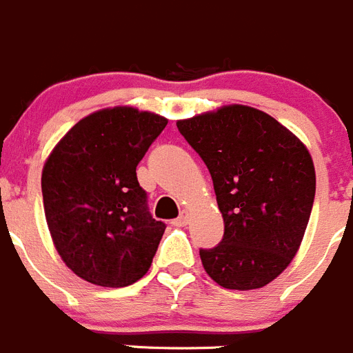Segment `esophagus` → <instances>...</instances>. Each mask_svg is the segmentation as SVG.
I'll return each mask as SVG.
<instances>
[{
  "mask_svg": "<svg viewBox=\"0 0 353 353\" xmlns=\"http://www.w3.org/2000/svg\"><path fill=\"white\" fill-rule=\"evenodd\" d=\"M189 219H190L189 212H182V215L173 221V225H176V228H183V225L189 224Z\"/></svg>",
  "mask_w": 353,
  "mask_h": 353,
  "instance_id": "1",
  "label": "esophagus"
}]
</instances>
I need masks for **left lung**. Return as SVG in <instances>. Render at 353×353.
<instances>
[{
	"label": "left lung",
	"instance_id": "left-lung-1",
	"mask_svg": "<svg viewBox=\"0 0 353 353\" xmlns=\"http://www.w3.org/2000/svg\"><path fill=\"white\" fill-rule=\"evenodd\" d=\"M205 161L224 238L201 263L224 289L252 290L282 273L305 236L315 199L312 155L296 134L257 108L228 105L176 122Z\"/></svg>",
	"mask_w": 353,
	"mask_h": 353
}]
</instances>
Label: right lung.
<instances>
[{
	"mask_svg": "<svg viewBox=\"0 0 353 353\" xmlns=\"http://www.w3.org/2000/svg\"><path fill=\"white\" fill-rule=\"evenodd\" d=\"M168 119L115 106L77 122L41 171L57 254L94 285L128 287L148 271L166 224L152 219L137 166Z\"/></svg>",
	"mask_w": 353,
	"mask_h": 353,
	"instance_id": "obj_1",
	"label": "right lung"
}]
</instances>
